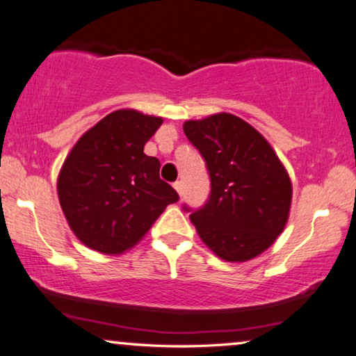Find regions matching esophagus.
Returning <instances> with one entry per match:
<instances>
[{
  "instance_id": "obj_1",
  "label": "esophagus",
  "mask_w": 356,
  "mask_h": 356,
  "mask_svg": "<svg viewBox=\"0 0 356 356\" xmlns=\"http://www.w3.org/2000/svg\"><path fill=\"white\" fill-rule=\"evenodd\" d=\"M173 188L177 189V193H178L179 196L183 195V183H181V181H175V183H173Z\"/></svg>"
}]
</instances>
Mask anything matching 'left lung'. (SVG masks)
Returning <instances> with one entry per match:
<instances>
[{
  "label": "left lung",
  "mask_w": 356,
  "mask_h": 356,
  "mask_svg": "<svg viewBox=\"0 0 356 356\" xmlns=\"http://www.w3.org/2000/svg\"><path fill=\"white\" fill-rule=\"evenodd\" d=\"M211 178L206 204L193 211L202 242L225 261H247L265 252L289 218V175L257 129L234 114H212L183 126Z\"/></svg>",
  "instance_id": "obj_1"
}]
</instances>
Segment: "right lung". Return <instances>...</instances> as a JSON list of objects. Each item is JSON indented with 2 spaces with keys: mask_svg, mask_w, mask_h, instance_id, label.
I'll return each instance as SVG.
<instances>
[{
  "mask_svg": "<svg viewBox=\"0 0 356 356\" xmlns=\"http://www.w3.org/2000/svg\"><path fill=\"white\" fill-rule=\"evenodd\" d=\"M163 119L119 109L78 138L60 170L58 201L73 234L96 252L119 255L149 232L178 193L160 178L144 145Z\"/></svg>",
  "mask_w": 356,
  "mask_h": 356,
  "instance_id": "add662e5",
  "label": "right lung"
}]
</instances>
